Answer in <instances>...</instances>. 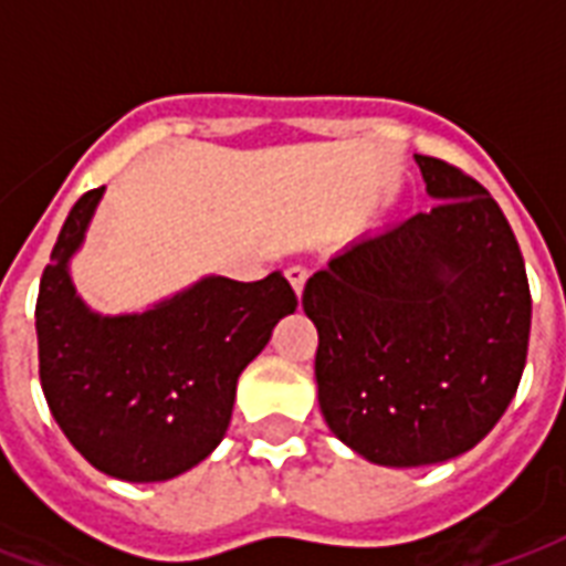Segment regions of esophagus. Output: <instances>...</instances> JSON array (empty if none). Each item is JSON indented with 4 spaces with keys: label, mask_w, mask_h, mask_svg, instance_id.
Segmentation results:
<instances>
[{
    "label": "esophagus",
    "mask_w": 566,
    "mask_h": 566,
    "mask_svg": "<svg viewBox=\"0 0 566 566\" xmlns=\"http://www.w3.org/2000/svg\"><path fill=\"white\" fill-rule=\"evenodd\" d=\"M287 282H291V287L296 291V296H300L302 287H305V282H308V270H305L302 264L287 266Z\"/></svg>",
    "instance_id": "obj_1"
}]
</instances>
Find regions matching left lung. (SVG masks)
Returning <instances> with one entry per match:
<instances>
[{
  "label": "left lung",
  "mask_w": 566,
  "mask_h": 566,
  "mask_svg": "<svg viewBox=\"0 0 566 566\" xmlns=\"http://www.w3.org/2000/svg\"><path fill=\"white\" fill-rule=\"evenodd\" d=\"M429 213L355 240L308 279L328 429L373 464H440L500 422L526 367L532 293L493 196L417 155Z\"/></svg>",
  "instance_id": "1"
}]
</instances>
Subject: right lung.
<instances>
[{
    "label": "right lung",
    "mask_w": 566,
    "mask_h": 566,
    "mask_svg": "<svg viewBox=\"0 0 566 566\" xmlns=\"http://www.w3.org/2000/svg\"><path fill=\"white\" fill-rule=\"evenodd\" d=\"M102 193L87 190L73 205L40 279V385L66 440L96 470L167 482L217 449L238 376L296 311V293L282 273L261 282L205 275L144 314L102 317L70 279Z\"/></svg>",
    "instance_id": "add662e5"
}]
</instances>
